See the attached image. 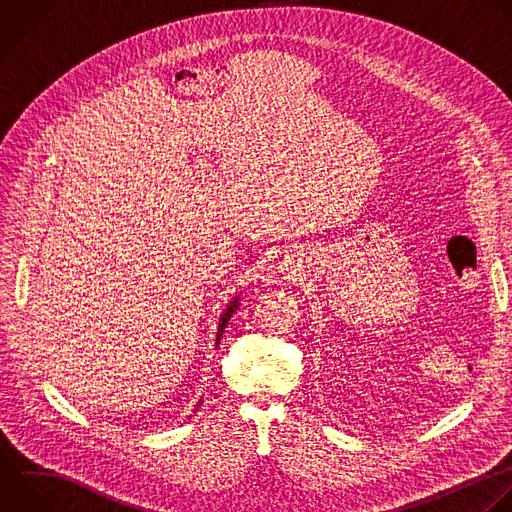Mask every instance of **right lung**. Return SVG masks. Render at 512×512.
<instances>
[{
  "instance_id": "obj_1",
  "label": "right lung",
  "mask_w": 512,
  "mask_h": 512,
  "mask_svg": "<svg viewBox=\"0 0 512 512\" xmlns=\"http://www.w3.org/2000/svg\"><path fill=\"white\" fill-rule=\"evenodd\" d=\"M238 308V298L226 308V312L222 314V320H220V324H218V340L222 338V332H224V328H226V324H228V320H230V316H232V312Z\"/></svg>"
}]
</instances>
